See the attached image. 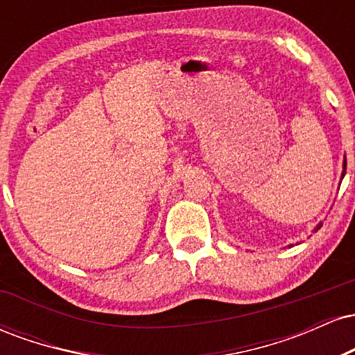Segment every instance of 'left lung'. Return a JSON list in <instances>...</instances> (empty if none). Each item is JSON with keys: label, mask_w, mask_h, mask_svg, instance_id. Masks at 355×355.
Wrapping results in <instances>:
<instances>
[{"label": "left lung", "mask_w": 355, "mask_h": 355, "mask_svg": "<svg viewBox=\"0 0 355 355\" xmlns=\"http://www.w3.org/2000/svg\"><path fill=\"white\" fill-rule=\"evenodd\" d=\"M345 166H347V162L344 160V173H342V177H344V175H345ZM320 227H322V223H319V225H317V229H320ZM317 229H315V230H317Z\"/></svg>", "instance_id": "obj_1"}]
</instances>
